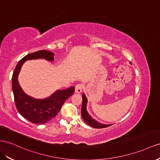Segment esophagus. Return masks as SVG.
<instances>
[{
    "instance_id": "1",
    "label": "esophagus",
    "mask_w": 160,
    "mask_h": 160,
    "mask_svg": "<svg viewBox=\"0 0 160 160\" xmlns=\"http://www.w3.org/2000/svg\"><path fill=\"white\" fill-rule=\"evenodd\" d=\"M84 84H78L75 87V92L77 93H80L82 91V89L84 88Z\"/></svg>"
}]
</instances>
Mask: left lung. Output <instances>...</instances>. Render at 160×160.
<instances>
[{"label":"left lung","mask_w":160,"mask_h":160,"mask_svg":"<svg viewBox=\"0 0 160 160\" xmlns=\"http://www.w3.org/2000/svg\"><path fill=\"white\" fill-rule=\"evenodd\" d=\"M87 99L84 94L82 95V109H81V115L82 117L83 120L89 126H91L93 128H103L106 127L110 126L111 125H106L103 124H100V123L97 122L96 120L92 119V118L89 115L87 111Z\"/></svg>","instance_id":"obj_1"}]
</instances>
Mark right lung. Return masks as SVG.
Returning <instances> with one entry per match:
<instances>
[{"instance_id": "add662e5", "label": "right lung", "mask_w": 160, "mask_h": 160, "mask_svg": "<svg viewBox=\"0 0 160 160\" xmlns=\"http://www.w3.org/2000/svg\"><path fill=\"white\" fill-rule=\"evenodd\" d=\"M54 54L51 51L42 50L30 53L20 60L16 65L12 76L13 88L15 106L18 112L34 124H42L55 118L68 98L74 92L75 88L72 87L65 90L57 91L44 99H35L28 96L22 91L18 80V76L22 64L27 60L45 59L48 61L54 60Z\"/></svg>"}]
</instances>
